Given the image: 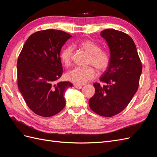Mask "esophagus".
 I'll list each match as a JSON object with an SVG mask.
<instances>
[{
	"label": "esophagus",
	"mask_w": 157,
	"mask_h": 157,
	"mask_svg": "<svg viewBox=\"0 0 157 157\" xmlns=\"http://www.w3.org/2000/svg\"><path fill=\"white\" fill-rule=\"evenodd\" d=\"M74 86L76 88H78V89H80V88H82V85H79V84H74Z\"/></svg>",
	"instance_id": "esophagus-1"
}]
</instances>
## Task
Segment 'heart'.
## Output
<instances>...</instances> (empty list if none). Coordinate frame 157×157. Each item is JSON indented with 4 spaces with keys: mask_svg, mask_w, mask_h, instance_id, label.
<instances>
[{
    "mask_svg": "<svg viewBox=\"0 0 157 157\" xmlns=\"http://www.w3.org/2000/svg\"><path fill=\"white\" fill-rule=\"evenodd\" d=\"M81 48L90 55L88 65L94 66L99 72L105 71L111 63V55L106 50H101V46L91 40H83L80 43ZM73 48L68 46L63 49L60 54V59L65 67L72 63ZM96 77V71L92 67L82 68L77 67L69 71L65 75V78L75 84H84Z\"/></svg>",
    "mask_w": 157,
    "mask_h": 157,
    "instance_id": "obj_1",
    "label": "heart"
}]
</instances>
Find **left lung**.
<instances>
[{"mask_svg": "<svg viewBox=\"0 0 157 157\" xmlns=\"http://www.w3.org/2000/svg\"><path fill=\"white\" fill-rule=\"evenodd\" d=\"M111 52V63L95 82V94L89 100L90 109L98 115L110 117L128 106L138 89L142 65L134 40L126 33L107 29L101 32Z\"/></svg>", "mask_w": 157, "mask_h": 157, "instance_id": "1", "label": "left lung"}]
</instances>
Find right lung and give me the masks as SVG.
I'll return each instance as SVG.
<instances>
[{
    "label": "right lung",
    "instance_id": "1",
    "mask_svg": "<svg viewBox=\"0 0 157 157\" xmlns=\"http://www.w3.org/2000/svg\"><path fill=\"white\" fill-rule=\"evenodd\" d=\"M71 36L55 29L35 32L28 38L19 55L18 89L27 106L38 115L52 117L65 105L64 92L73 84L56 81L63 73L61 48Z\"/></svg>",
    "mask_w": 157,
    "mask_h": 157
}]
</instances>
